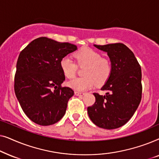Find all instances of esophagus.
I'll list each match as a JSON object with an SVG mask.
<instances>
[{"label": "esophagus", "instance_id": "1", "mask_svg": "<svg viewBox=\"0 0 159 159\" xmlns=\"http://www.w3.org/2000/svg\"><path fill=\"white\" fill-rule=\"evenodd\" d=\"M75 94L76 95H77V96H79V95H84V93H82V92H78V91H75Z\"/></svg>", "mask_w": 159, "mask_h": 159}]
</instances>
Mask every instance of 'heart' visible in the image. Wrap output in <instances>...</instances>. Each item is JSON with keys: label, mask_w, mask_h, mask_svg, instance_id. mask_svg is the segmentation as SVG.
I'll return each instance as SVG.
<instances>
[{"label": "heart", "mask_w": 159, "mask_h": 159, "mask_svg": "<svg viewBox=\"0 0 159 159\" xmlns=\"http://www.w3.org/2000/svg\"><path fill=\"white\" fill-rule=\"evenodd\" d=\"M75 58L80 67H84V77L75 78L68 82L69 87L77 91H84L92 88L96 84L103 85L109 78L112 70L110 60L101 57V54L95 50L84 47L75 53ZM60 67L67 78H73L76 75L77 66L70 58L64 56L60 61Z\"/></svg>", "instance_id": "1"}]
</instances>
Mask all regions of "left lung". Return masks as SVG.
<instances>
[{"label":"left lung","instance_id":"8db88e82","mask_svg":"<svg viewBox=\"0 0 159 159\" xmlns=\"http://www.w3.org/2000/svg\"><path fill=\"white\" fill-rule=\"evenodd\" d=\"M107 53L112 65L108 80L101 88L105 95L93 93L95 102L88 108L91 121L106 129L125 125L135 112L142 98V72L134 53L122 43L94 45Z\"/></svg>","mask_w":159,"mask_h":159}]
</instances>
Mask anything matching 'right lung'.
<instances>
[{
	"label": "right lung",
	"instance_id": "1",
	"mask_svg": "<svg viewBox=\"0 0 159 159\" xmlns=\"http://www.w3.org/2000/svg\"><path fill=\"white\" fill-rule=\"evenodd\" d=\"M77 49L71 43L41 37L32 40L19 54L15 94L23 111L33 122L48 126L64 116L74 91L61 87L65 76L60 61Z\"/></svg>",
	"mask_w": 159,
	"mask_h": 159
}]
</instances>
